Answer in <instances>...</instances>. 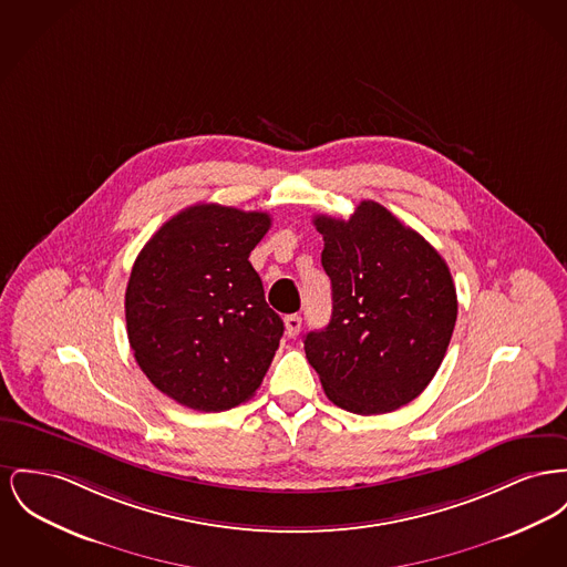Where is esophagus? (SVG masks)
Returning <instances> with one entry per match:
<instances>
[{
  "label": "esophagus",
  "instance_id": "1",
  "mask_svg": "<svg viewBox=\"0 0 567 567\" xmlns=\"http://www.w3.org/2000/svg\"><path fill=\"white\" fill-rule=\"evenodd\" d=\"M285 330H287L289 338H296L301 330L300 315H289V317H285Z\"/></svg>",
  "mask_w": 567,
  "mask_h": 567
}]
</instances>
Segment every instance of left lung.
I'll return each instance as SVG.
<instances>
[{"instance_id": "8db88e82", "label": "left lung", "mask_w": 567, "mask_h": 567, "mask_svg": "<svg viewBox=\"0 0 567 567\" xmlns=\"http://www.w3.org/2000/svg\"><path fill=\"white\" fill-rule=\"evenodd\" d=\"M332 280V319L303 349L336 406L390 413L417 399L441 367L458 301L433 246L374 200L349 220L315 216Z\"/></svg>"}]
</instances>
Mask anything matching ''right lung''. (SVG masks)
Wrapping results in <instances>:
<instances>
[{
  "label": "right lung",
  "instance_id": "right-lung-1",
  "mask_svg": "<svg viewBox=\"0 0 567 567\" xmlns=\"http://www.w3.org/2000/svg\"><path fill=\"white\" fill-rule=\"evenodd\" d=\"M269 225L266 212L197 203L138 252L126 287L128 342L168 399L227 411L259 390L285 332L248 261Z\"/></svg>",
  "mask_w": 567,
  "mask_h": 567
}]
</instances>
